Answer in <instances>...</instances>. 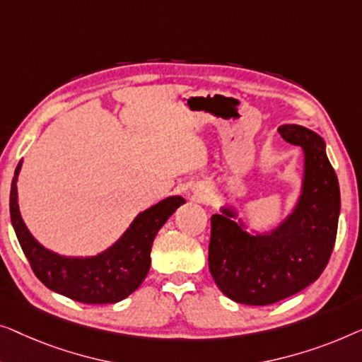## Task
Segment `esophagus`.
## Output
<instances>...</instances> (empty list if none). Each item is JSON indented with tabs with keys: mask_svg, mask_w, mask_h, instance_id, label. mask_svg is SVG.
Segmentation results:
<instances>
[{
	"mask_svg": "<svg viewBox=\"0 0 362 362\" xmlns=\"http://www.w3.org/2000/svg\"><path fill=\"white\" fill-rule=\"evenodd\" d=\"M206 193H208L206 190H200V192H197V195H198V197H200V198H203V197H205V195H206Z\"/></svg>",
	"mask_w": 362,
	"mask_h": 362,
	"instance_id": "34e87169",
	"label": "esophagus"
}]
</instances>
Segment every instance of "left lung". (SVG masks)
Instances as JSON below:
<instances>
[{
	"mask_svg": "<svg viewBox=\"0 0 362 362\" xmlns=\"http://www.w3.org/2000/svg\"><path fill=\"white\" fill-rule=\"evenodd\" d=\"M279 132L303 154L300 190L287 215L267 231L254 230L231 203L211 216L210 272L228 298L244 305L276 303L313 284L338 230L339 183L325 139L300 124H282Z\"/></svg>",
	"mask_w": 362,
	"mask_h": 362,
	"instance_id": "obj_1",
	"label": "left lung"
}]
</instances>
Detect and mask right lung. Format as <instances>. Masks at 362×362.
<instances>
[{"label":"right lung","instance_id":"obj_1","mask_svg":"<svg viewBox=\"0 0 362 362\" xmlns=\"http://www.w3.org/2000/svg\"><path fill=\"white\" fill-rule=\"evenodd\" d=\"M19 162L9 193V215L24 254L35 277L45 287L81 303H116L128 297L144 281L151 267V249L156 234L177 208L180 195L167 197L141 211L116 241L95 256H62L42 246L28 230L18 202Z\"/></svg>","mask_w":362,"mask_h":362}]
</instances>
